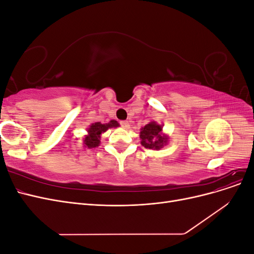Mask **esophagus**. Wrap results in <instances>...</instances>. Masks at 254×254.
Returning a JSON list of instances; mask_svg holds the SVG:
<instances>
[{
	"mask_svg": "<svg viewBox=\"0 0 254 254\" xmlns=\"http://www.w3.org/2000/svg\"><path fill=\"white\" fill-rule=\"evenodd\" d=\"M120 124H121V126H122L123 128H125V129H128V128L130 127L128 121H122V122L120 123Z\"/></svg>",
	"mask_w": 254,
	"mask_h": 254,
	"instance_id": "esophagus-1",
	"label": "esophagus"
}]
</instances>
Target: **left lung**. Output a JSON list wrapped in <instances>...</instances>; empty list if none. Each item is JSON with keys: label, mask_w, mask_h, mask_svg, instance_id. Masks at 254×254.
I'll return each instance as SVG.
<instances>
[{"label": "left lung", "mask_w": 254, "mask_h": 254, "mask_svg": "<svg viewBox=\"0 0 254 254\" xmlns=\"http://www.w3.org/2000/svg\"><path fill=\"white\" fill-rule=\"evenodd\" d=\"M141 144L145 148L159 150L168 142V136L162 133V126L153 121L145 125L140 132Z\"/></svg>", "instance_id": "8db88e82"}]
</instances>
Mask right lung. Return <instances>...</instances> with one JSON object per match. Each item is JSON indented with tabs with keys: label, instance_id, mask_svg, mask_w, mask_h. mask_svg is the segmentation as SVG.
I'll return each instance as SVG.
<instances>
[{
	"label": "right lung",
	"instance_id": "obj_1",
	"mask_svg": "<svg viewBox=\"0 0 254 254\" xmlns=\"http://www.w3.org/2000/svg\"><path fill=\"white\" fill-rule=\"evenodd\" d=\"M119 127V123L117 121H110L107 124H102V123L96 122L91 124L88 128V134L83 137V144L88 148L97 147L101 143V134L106 132L109 128Z\"/></svg>",
	"mask_w": 254,
	"mask_h": 254
}]
</instances>
